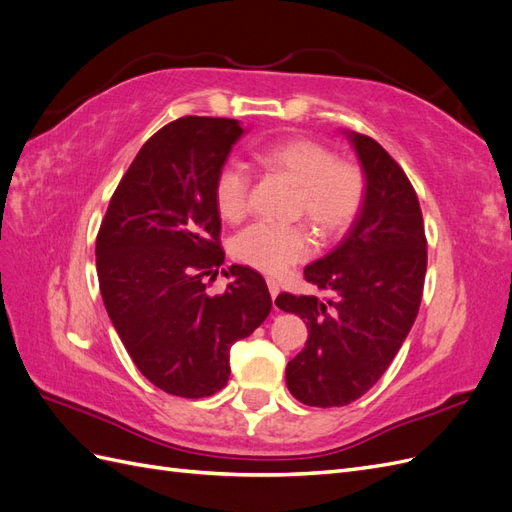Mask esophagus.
Here are the masks:
<instances>
[{
    "label": "esophagus",
    "mask_w": 512,
    "mask_h": 512,
    "mask_svg": "<svg viewBox=\"0 0 512 512\" xmlns=\"http://www.w3.org/2000/svg\"><path fill=\"white\" fill-rule=\"evenodd\" d=\"M267 286H269V292H271V299L275 301L277 294H280V284H277V282L273 280V277H269V280H267Z\"/></svg>",
    "instance_id": "34e87169"
}]
</instances>
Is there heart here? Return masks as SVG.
<instances>
[{
  "label": "heart",
  "instance_id": "heart-1",
  "mask_svg": "<svg viewBox=\"0 0 512 512\" xmlns=\"http://www.w3.org/2000/svg\"><path fill=\"white\" fill-rule=\"evenodd\" d=\"M254 160L297 188L294 215L314 226L322 239H335L359 218L367 179L361 166L337 160L335 151L314 138H284L254 151ZM252 179L247 168L228 160L213 181V203L226 222H239L250 207ZM230 254L243 265L265 273H282L312 254L305 226H273L258 222L237 232Z\"/></svg>",
  "mask_w": 512,
  "mask_h": 512
}]
</instances>
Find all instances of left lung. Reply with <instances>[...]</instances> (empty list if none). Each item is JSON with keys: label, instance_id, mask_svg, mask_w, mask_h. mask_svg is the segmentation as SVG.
<instances>
[{"label": "left lung", "instance_id": "left-lung-1", "mask_svg": "<svg viewBox=\"0 0 512 512\" xmlns=\"http://www.w3.org/2000/svg\"><path fill=\"white\" fill-rule=\"evenodd\" d=\"M348 136L367 179L365 205L344 241L305 267V280L331 297L275 299L307 324L286 384L316 408L348 406L380 380L412 329L427 271L423 213L404 168L374 138Z\"/></svg>", "mask_w": 512, "mask_h": 512}]
</instances>
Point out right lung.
I'll use <instances>...</instances> for the list:
<instances>
[{
  "mask_svg": "<svg viewBox=\"0 0 512 512\" xmlns=\"http://www.w3.org/2000/svg\"><path fill=\"white\" fill-rule=\"evenodd\" d=\"M241 134L224 117L166 123L136 153L98 230L108 318L141 374L168 395L222 391L230 346L271 312L267 282L250 267H228L222 294L205 282L224 262L213 181Z\"/></svg>",
  "mask_w": 512,
  "mask_h": 512,
  "instance_id": "obj_1",
  "label": "right lung"
}]
</instances>
